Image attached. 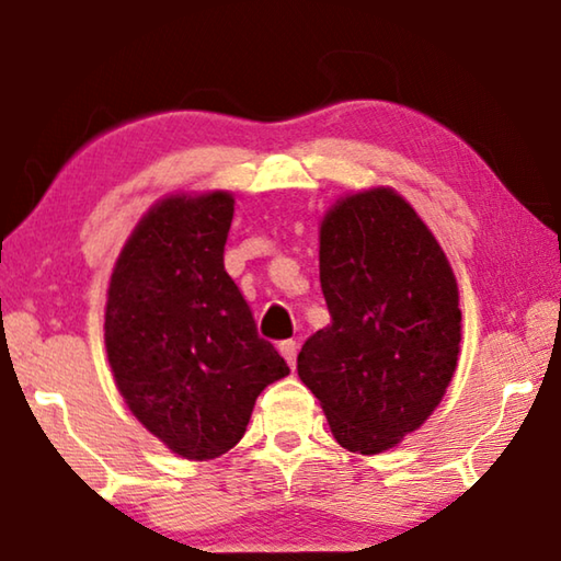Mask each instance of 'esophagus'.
<instances>
[{"mask_svg":"<svg viewBox=\"0 0 561 561\" xmlns=\"http://www.w3.org/2000/svg\"><path fill=\"white\" fill-rule=\"evenodd\" d=\"M297 348H300V343L293 341V339H289V341H282V343H279L282 356H285V362H287L289 367H293V369H295V364H297Z\"/></svg>","mask_w":561,"mask_h":561,"instance_id":"obj_1","label":"esophagus"}]
</instances>
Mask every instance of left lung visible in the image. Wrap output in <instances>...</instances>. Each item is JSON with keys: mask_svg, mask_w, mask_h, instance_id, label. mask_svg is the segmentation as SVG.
Returning <instances> with one entry per match:
<instances>
[{"mask_svg": "<svg viewBox=\"0 0 561 561\" xmlns=\"http://www.w3.org/2000/svg\"><path fill=\"white\" fill-rule=\"evenodd\" d=\"M320 287L331 325L305 341L297 375L343 449L382 454L428 421L457 371V276L410 203L371 186L323 215Z\"/></svg>", "mask_w": 561, "mask_h": 561, "instance_id": "obj_1", "label": "left lung"}]
</instances>
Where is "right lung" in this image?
I'll return each mask as SVG.
<instances>
[{"label": "right lung", "mask_w": 561, "mask_h": 561, "mask_svg": "<svg viewBox=\"0 0 561 561\" xmlns=\"http://www.w3.org/2000/svg\"><path fill=\"white\" fill-rule=\"evenodd\" d=\"M233 205L222 190L159 199L119 251L104 308L119 394L192 461L233 449L264 387L289 375L222 264Z\"/></svg>", "instance_id": "1"}]
</instances>
